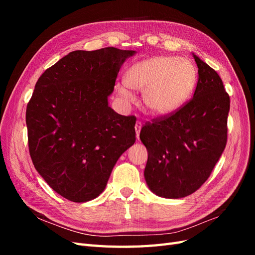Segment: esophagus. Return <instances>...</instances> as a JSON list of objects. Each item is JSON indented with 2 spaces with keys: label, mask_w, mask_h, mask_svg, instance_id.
<instances>
[{
  "label": "esophagus",
  "mask_w": 255,
  "mask_h": 255,
  "mask_svg": "<svg viewBox=\"0 0 255 255\" xmlns=\"http://www.w3.org/2000/svg\"><path fill=\"white\" fill-rule=\"evenodd\" d=\"M140 129H141V122H140V121H137L136 125H135V130H136V137H137V139H139Z\"/></svg>",
  "instance_id": "1"
}]
</instances>
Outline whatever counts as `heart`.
I'll return each instance as SVG.
<instances>
[{
	"instance_id": "b5f03b06",
	"label": "heart",
	"mask_w": 255,
	"mask_h": 255,
	"mask_svg": "<svg viewBox=\"0 0 255 255\" xmlns=\"http://www.w3.org/2000/svg\"><path fill=\"white\" fill-rule=\"evenodd\" d=\"M197 71L187 58L155 56L128 68L126 82L116 86L126 102H132L130 88L143 91V102L151 114L168 116L187 102L196 86Z\"/></svg>"
}]
</instances>
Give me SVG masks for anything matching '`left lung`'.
Masks as SVG:
<instances>
[{
	"mask_svg": "<svg viewBox=\"0 0 255 255\" xmlns=\"http://www.w3.org/2000/svg\"><path fill=\"white\" fill-rule=\"evenodd\" d=\"M199 79L189 102L145 123L144 179L158 197L179 199L202 186L226 148L230 97L218 73L192 53Z\"/></svg>",
	"mask_w": 255,
	"mask_h": 255,
	"instance_id": "obj_1",
	"label": "left lung"
}]
</instances>
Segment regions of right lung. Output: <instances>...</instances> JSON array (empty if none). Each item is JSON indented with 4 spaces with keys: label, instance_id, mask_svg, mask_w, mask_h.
<instances>
[{
    "label": "right lung",
    "instance_id": "1",
    "mask_svg": "<svg viewBox=\"0 0 255 255\" xmlns=\"http://www.w3.org/2000/svg\"><path fill=\"white\" fill-rule=\"evenodd\" d=\"M135 53L113 47L73 51L35 85L26 107L30 157L49 186L72 202L101 195L136 140V118L109 105L121 66Z\"/></svg>",
    "mask_w": 255,
    "mask_h": 255
}]
</instances>
